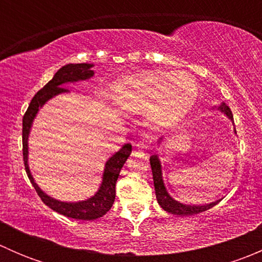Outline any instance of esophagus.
Returning <instances> with one entry per match:
<instances>
[{
  "instance_id": "obj_1",
  "label": "esophagus",
  "mask_w": 262,
  "mask_h": 262,
  "mask_svg": "<svg viewBox=\"0 0 262 262\" xmlns=\"http://www.w3.org/2000/svg\"><path fill=\"white\" fill-rule=\"evenodd\" d=\"M149 147V143H148V141H146V139H142V141H138L136 143V148L137 149H147V148Z\"/></svg>"
}]
</instances>
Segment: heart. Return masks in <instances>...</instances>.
I'll list each match as a JSON object with an SVG mask.
<instances>
[{
	"label": "heart",
	"instance_id": "obj_1",
	"mask_svg": "<svg viewBox=\"0 0 262 262\" xmlns=\"http://www.w3.org/2000/svg\"><path fill=\"white\" fill-rule=\"evenodd\" d=\"M199 89L190 73L149 71L116 82L114 100L128 113L146 112L153 129L175 125L194 106Z\"/></svg>",
	"mask_w": 262,
	"mask_h": 262
}]
</instances>
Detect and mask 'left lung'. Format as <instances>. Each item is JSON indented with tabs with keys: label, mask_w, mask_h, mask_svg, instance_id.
<instances>
[{
	"label": "left lung",
	"mask_w": 262,
	"mask_h": 262,
	"mask_svg": "<svg viewBox=\"0 0 262 262\" xmlns=\"http://www.w3.org/2000/svg\"><path fill=\"white\" fill-rule=\"evenodd\" d=\"M222 113L227 115V118L231 119L233 121V115H232L231 109L227 106L226 104H222L221 106L218 107ZM236 133V130H234ZM162 141V138H160V142ZM150 162V167H152V173H153V184H155V191H156V198H157L158 204L161 205L163 210L166 212L175 214V215H192V214H198L205 212V210L210 209L213 208L214 205H216L219 203V200L216 202L210 203V204H205V205H186L182 204V203L178 202V200L173 199L172 196H170V194L166 190L165 184H163V179H162V168H161V162L160 158H158L157 155L150 156L149 158Z\"/></svg>",
	"instance_id": "8db88e82"
}]
</instances>
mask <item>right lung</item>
Here are the masks:
<instances>
[{
  "instance_id": "right-lung-1",
  "label": "right lung",
  "mask_w": 262,
  "mask_h": 262,
  "mask_svg": "<svg viewBox=\"0 0 262 262\" xmlns=\"http://www.w3.org/2000/svg\"><path fill=\"white\" fill-rule=\"evenodd\" d=\"M92 67H94V64H89V63H77V64L70 63V64L63 66L60 70H58L54 77L43 89L36 92V95L33 97L23 118V156L24 165H25V170L26 173H28L29 180L33 184L34 189L36 190V192L40 196V199L43 200L44 204L48 205L50 209L62 214V215L68 216V218L81 219V221H94V219L100 218V216L105 215V214L109 212L110 208L113 207L115 200L116 180H118L121 167H123L125 161L128 160L129 155L132 153V144H124L120 148V150H118L115 155H113V157H110L106 161V165H105L104 168V175H102V182L100 185V189L97 190V192L94 196H91L87 200H82V202L67 203L50 198L34 181V178L31 176L30 168H29L28 165V139L34 118L38 114L39 109L52 97L63 94V92H68V90L64 89L63 84L91 78L94 76V71L91 70Z\"/></svg>"
}]
</instances>
